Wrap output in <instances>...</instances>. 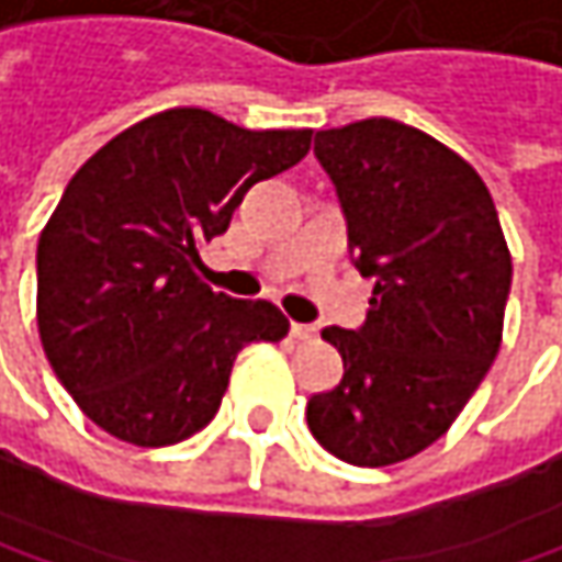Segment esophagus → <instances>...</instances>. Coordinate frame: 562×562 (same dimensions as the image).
Wrapping results in <instances>:
<instances>
[{
	"label": "esophagus",
	"mask_w": 562,
	"mask_h": 562,
	"mask_svg": "<svg viewBox=\"0 0 562 562\" xmlns=\"http://www.w3.org/2000/svg\"><path fill=\"white\" fill-rule=\"evenodd\" d=\"M289 334L299 337V340H312V337L318 334V328H315V325H299V322H292V325H289Z\"/></svg>",
	"instance_id": "esophagus-1"
}]
</instances>
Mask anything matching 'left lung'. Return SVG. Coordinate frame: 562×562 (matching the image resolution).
<instances>
[{"label":"left lung","mask_w":562,"mask_h":562,"mask_svg":"<svg viewBox=\"0 0 562 562\" xmlns=\"http://www.w3.org/2000/svg\"><path fill=\"white\" fill-rule=\"evenodd\" d=\"M357 270L373 277L360 331L325 328L340 383L305 402L315 440L344 463L389 467L431 447L488 373L512 254L480 173L431 134L363 119L315 134Z\"/></svg>","instance_id":"1"}]
</instances>
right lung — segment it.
I'll return each mask as SVG.
<instances>
[{"mask_svg":"<svg viewBox=\"0 0 562 562\" xmlns=\"http://www.w3.org/2000/svg\"><path fill=\"white\" fill-rule=\"evenodd\" d=\"M308 128L250 131L205 109H167L102 144L37 237V334L82 415L134 447H167L218 412L250 340L289 318L267 299L199 280V244L244 192L295 167Z\"/></svg>","mask_w":562,"mask_h":562,"instance_id":"1","label":"right lung"}]
</instances>
